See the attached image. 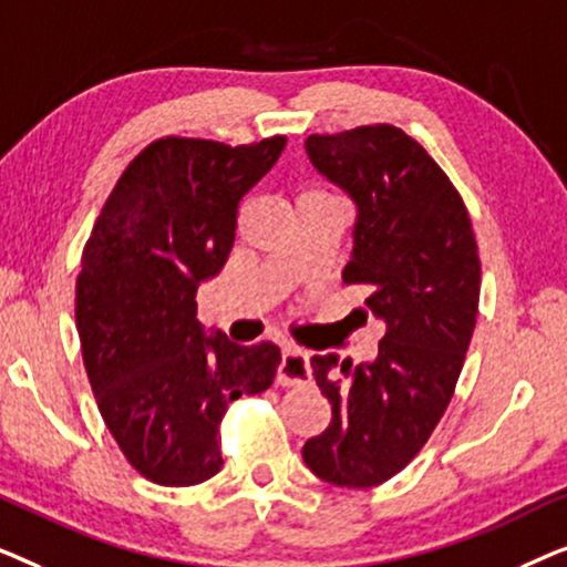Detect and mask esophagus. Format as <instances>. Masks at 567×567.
<instances>
[{"label":"esophagus","mask_w":567,"mask_h":567,"mask_svg":"<svg viewBox=\"0 0 567 567\" xmlns=\"http://www.w3.org/2000/svg\"><path fill=\"white\" fill-rule=\"evenodd\" d=\"M278 384L297 386L307 384L312 379V367H309V355L299 348H284L281 361H278Z\"/></svg>","instance_id":"1"}]
</instances>
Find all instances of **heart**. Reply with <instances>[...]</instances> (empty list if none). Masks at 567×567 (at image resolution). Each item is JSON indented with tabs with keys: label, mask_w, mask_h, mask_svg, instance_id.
<instances>
[{
	"label": "heart",
	"mask_w": 567,
	"mask_h": 567,
	"mask_svg": "<svg viewBox=\"0 0 567 567\" xmlns=\"http://www.w3.org/2000/svg\"><path fill=\"white\" fill-rule=\"evenodd\" d=\"M305 196H328V193H322V190H309V193H305Z\"/></svg>",
	"instance_id": "1"
}]
</instances>
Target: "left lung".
Instances as JSON below:
<instances>
[{
    "instance_id": "1",
    "label": "left lung",
    "mask_w": 567,
    "mask_h": 567,
    "mask_svg": "<svg viewBox=\"0 0 567 567\" xmlns=\"http://www.w3.org/2000/svg\"><path fill=\"white\" fill-rule=\"evenodd\" d=\"M355 204L346 284L386 324L374 361L312 355L332 421L301 456L324 483L374 487L405 470L452 400L475 330L480 258L467 206L415 138L390 123L305 142Z\"/></svg>"
}]
</instances>
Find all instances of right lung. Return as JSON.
Wrapping results in <instances>:
<instances>
[{
    "instance_id": "add662e5",
    "label": "right lung",
    "mask_w": 567,
    "mask_h": 567,
    "mask_svg": "<svg viewBox=\"0 0 567 567\" xmlns=\"http://www.w3.org/2000/svg\"><path fill=\"white\" fill-rule=\"evenodd\" d=\"M284 146V136L157 138L123 169L84 245L74 309L84 369L115 444L157 485L214 477L229 402L274 384L281 351L208 338L196 293L227 262L239 200Z\"/></svg>"
}]
</instances>
